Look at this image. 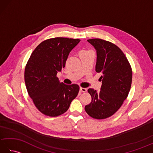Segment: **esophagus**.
<instances>
[{"instance_id":"34e87169","label":"esophagus","mask_w":153,"mask_h":153,"mask_svg":"<svg viewBox=\"0 0 153 153\" xmlns=\"http://www.w3.org/2000/svg\"><path fill=\"white\" fill-rule=\"evenodd\" d=\"M80 91L82 92H83V93H85V92H86L87 91V89L86 88H83V87H80Z\"/></svg>"}]
</instances>
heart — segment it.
Segmentation results:
<instances>
[{"label": "heart", "instance_id": "heart-1", "mask_svg": "<svg viewBox=\"0 0 153 153\" xmlns=\"http://www.w3.org/2000/svg\"><path fill=\"white\" fill-rule=\"evenodd\" d=\"M86 51H84V50H83V51H82L81 52H86Z\"/></svg>", "mask_w": 153, "mask_h": 153}]
</instances>
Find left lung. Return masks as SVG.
<instances>
[{"mask_svg": "<svg viewBox=\"0 0 153 153\" xmlns=\"http://www.w3.org/2000/svg\"><path fill=\"white\" fill-rule=\"evenodd\" d=\"M87 41L97 51L95 71L102 74V85L100 91L88 89L92 100L85 110L93 118L105 119L118 111L128 97L131 85V68L125 54L114 44L100 39Z\"/></svg>", "mask_w": 153, "mask_h": 153, "instance_id": "left-lung-1", "label": "left lung"}]
</instances>
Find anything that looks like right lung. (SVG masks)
<instances>
[{
    "label": "right lung",
    "mask_w": 153,
    "mask_h": 153,
    "mask_svg": "<svg viewBox=\"0 0 153 153\" xmlns=\"http://www.w3.org/2000/svg\"><path fill=\"white\" fill-rule=\"evenodd\" d=\"M79 41L64 37L45 40L35 48L27 61L25 86L34 105L45 115L55 117L66 112L79 93V85L60 83L56 74L65 67L70 51Z\"/></svg>",
    "instance_id": "obj_1"
}]
</instances>
